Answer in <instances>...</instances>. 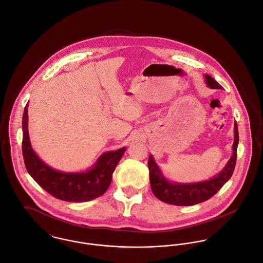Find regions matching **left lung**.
<instances>
[{"label": "left lung", "instance_id": "left-lung-1", "mask_svg": "<svg viewBox=\"0 0 263 263\" xmlns=\"http://www.w3.org/2000/svg\"><path fill=\"white\" fill-rule=\"evenodd\" d=\"M206 85L213 89H221V86L211 76L205 74ZM235 139L233 143V155L222 168L220 173L208 181L198 183H175L167 181L162 175L160 168L153 156L148 158V170H149V181L154 194L162 202L178 205V206H189L201 203L211 198L232 177L236 160H237V148L239 143V132L238 125L235 122Z\"/></svg>", "mask_w": 263, "mask_h": 263}]
</instances>
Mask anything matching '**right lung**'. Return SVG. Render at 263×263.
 <instances>
[{
    "label": "right lung",
    "mask_w": 263,
    "mask_h": 263,
    "mask_svg": "<svg viewBox=\"0 0 263 263\" xmlns=\"http://www.w3.org/2000/svg\"><path fill=\"white\" fill-rule=\"evenodd\" d=\"M27 105L22 118V154L28 174L43 189L60 200L84 202L102 196L111 182L112 173L126 147L105 153L86 172L63 173L53 170L39 158L31 147L27 128Z\"/></svg>",
    "instance_id": "right-lung-1"
}]
</instances>
